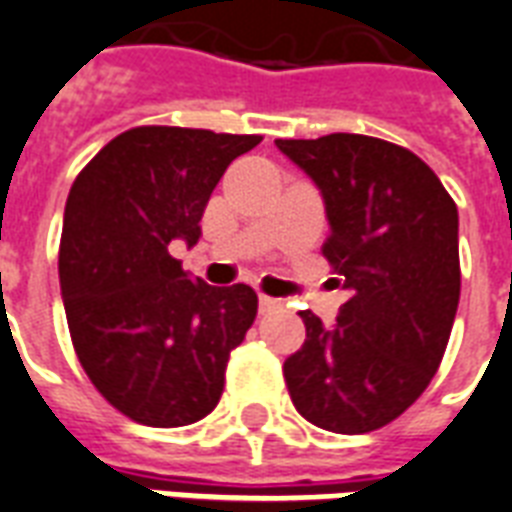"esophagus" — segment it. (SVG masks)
Here are the masks:
<instances>
[{
    "mask_svg": "<svg viewBox=\"0 0 512 512\" xmlns=\"http://www.w3.org/2000/svg\"><path fill=\"white\" fill-rule=\"evenodd\" d=\"M273 308H279V300L268 298V295H260V311H273Z\"/></svg>",
    "mask_w": 512,
    "mask_h": 512,
    "instance_id": "1",
    "label": "esophagus"
}]
</instances>
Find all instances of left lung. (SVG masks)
Returning <instances> with one entry per match:
<instances>
[{"mask_svg": "<svg viewBox=\"0 0 512 512\" xmlns=\"http://www.w3.org/2000/svg\"><path fill=\"white\" fill-rule=\"evenodd\" d=\"M325 198L322 255L351 298L338 325L303 311L306 343L284 360L311 424L362 435L408 411L438 373L459 306V214L435 171L362 134L276 139Z\"/></svg>", "mask_w": 512, "mask_h": 512, "instance_id": "8db88e82", "label": "left lung"}]
</instances>
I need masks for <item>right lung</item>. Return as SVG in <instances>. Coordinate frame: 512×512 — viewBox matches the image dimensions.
I'll list each match as a JSON object with an SVG mask.
<instances>
[{"label": "right lung", "instance_id": "add662e5", "mask_svg": "<svg viewBox=\"0 0 512 512\" xmlns=\"http://www.w3.org/2000/svg\"><path fill=\"white\" fill-rule=\"evenodd\" d=\"M260 142L139 126L104 144L74 179L58 247L69 335L91 384L131 421L185 427L220 403L257 295L247 284L190 279L169 247H193L225 169Z\"/></svg>", "mask_w": 512, "mask_h": 512}]
</instances>
